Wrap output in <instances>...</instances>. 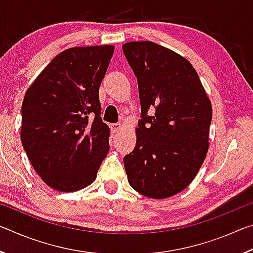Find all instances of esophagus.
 I'll use <instances>...</instances> for the list:
<instances>
[{
    "instance_id": "1",
    "label": "esophagus",
    "mask_w": 253,
    "mask_h": 253,
    "mask_svg": "<svg viewBox=\"0 0 253 253\" xmlns=\"http://www.w3.org/2000/svg\"><path fill=\"white\" fill-rule=\"evenodd\" d=\"M121 128H122L121 124H111V125H110L111 132H117V131L121 130Z\"/></svg>"
}]
</instances>
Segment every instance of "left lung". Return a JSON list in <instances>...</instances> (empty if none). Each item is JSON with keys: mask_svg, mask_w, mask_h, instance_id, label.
Here are the masks:
<instances>
[{"mask_svg": "<svg viewBox=\"0 0 253 253\" xmlns=\"http://www.w3.org/2000/svg\"><path fill=\"white\" fill-rule=\"evenodd\" d=\"M123 51L142 107L136 146L124 157L128 183L147 198H169L190 185L205 160L211 101L182 55L151 41L127 42Z\"/></svg>", "mask_w": 253, "mask_h": 253, "instance_id": "8db88e82", "label": "left lung"}]
</instances>
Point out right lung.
<instances>
[{
	"mask_svg": "<svg viewBox=\"0 0 253 253\" xmlns=\"http://www.w3.org/2000/svg\"><path fill=\"white\" fill-rule=\"evenodd\" d=\"M113 54V45L67 49L25 92L21 140L33 169L54 190L88 186L109 151L99 87Z\"/></svg>",
	"mask_w": 253,
	"mask_h": 253,
	"instance_id": "1",
	"label": "right lung"
}]
</instances>
